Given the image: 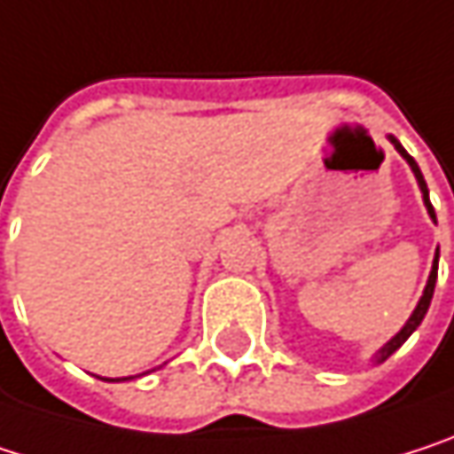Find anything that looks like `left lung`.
<instances>
[{
  "instance_id": "1",
  "label": "left lung",
  "mask_w": 454,
  "mask_h": 454,
  "mask_svg": "<svg viewBox=\"0 0 454 454\" xmlns=\"http://www.w3.org/2000/svg\"><path fill=\"white\" fill-rule=\"evenodd\" d=\"M388 142L394 145V150L410 163V168H412V174H415V179H418V187H420V192H423V206H426V211H428V216L436 222V214H434V206H431V200H428V187H426V179H423V174H420V168H418V163H415V158L399 145V139L394 137V134H388ZM436 272H439V248H436V254H434V264H431V275H428V283H426V288H423V296H420V301H418V307L412 309V315H410V320L402 325V331L394 336L391 340H386L378 351H375V356H372V362L375 364H380V362H386L404 340L410 339L415 331H418V325L423 323V317H426V312H428V307H431V299H434V288H436Z\"/></svg>"
}]
</instances>
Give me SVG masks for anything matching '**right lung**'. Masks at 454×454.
<instances>
[{"label":"right lung","mask_w":454,"mask_h":454,"mask_svg":"<svg viewBox=\"0 0 454 454\" xmlns=\"http://www.w3.org/2000/svg\"><path fill=\"white\" fill-rule=\"evenodd\" d=\"M103 380H111V383H121V380H131V375H129V378H103Z\"/></svg>","instance_id":"add662e5"}]
</instances>
